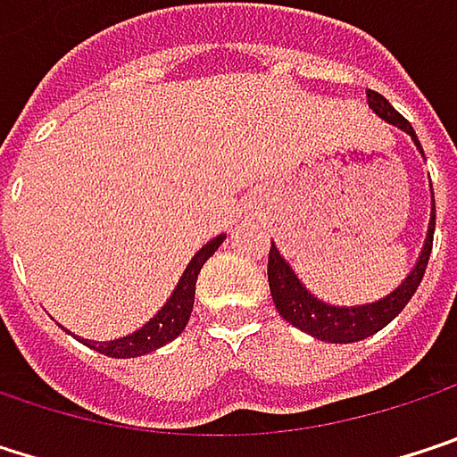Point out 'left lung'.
<instances>
[{
  "label": "left lung",
  "mask_w": 457,
  "mask_h": 457,
  "mask_svg": "<svg viewBox=\"0 0 457 457\" xmlns=\"http://www.w3.org/2000/svg\"><path fill=\"white\" fill-rule=\"evenodd\" d=\"M368 108L384 119L386 124L403 129L408 137L415 142L418 153H423L420 142L415 137L412 127L392 108V103L368 89ZM431 240H434V193H431V217H428V229L423 237V248L412 264V270L405 275V280L386 294L378 302H368V304H354V307H338V304H328L318 299L312 291H307V286L299 280V275L294 272V267L283 259V253L278 251V245L272 243L270 248V264H267V278H270V294L275 302V310L280 312V318L288 320L294 328L315 336L320 341L328 344H354L362 341L373 333H378L381 328H386L392 320L397 318L405 304L411 302V296L418 291L426 264H428V253H431Z\"/></svg>",
  "instance_id": "1"
}]
</instances>
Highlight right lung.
Listing matches in <instances>:
<instances>
[{
    "instance_id": "add662e5",
    "label": "right lung",
    "mask_w": 457,
    "mask_h": 457,
    "mask_svg": "<svg viewBox=\"0 0 457 457\" xmlns=\"http://www.w3.org/2000/svg\"><path fill=\"white\" fill-rule=\"evenodd\" d=\"M225 232L212 237L193 259L190 264L185 267L177 288L171 291V296L166 299V304L147 320L142 328L132 330L129 336H121V338H113V341H92V338H79L81 344H87L89 349L105 354V357H116V360H129V357H142V354H150L155 349H161L163 344L174 341L193 312V299H195V280H198V272L201 267L206 264V259L225 243Z\"/></svg>"
}]
</instances>
